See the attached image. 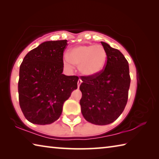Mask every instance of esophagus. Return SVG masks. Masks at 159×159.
Instances as JSON below:
<instances>
[{
  "instance_id": "obj_1",
  "label": "esophagus",
  "mask_w": 159,
  "mask_h": 159,
  "mask_svg": "<svg viewBox=\"0 0 159 159\" xmlns=\"http://www.w3.org/2000/svg\"><path fill=\"white\" fill-rule=\"evenodd\" d=\"M81 83H82V80L79 79V80H78V88L80 87V85L81 84Z\"/></svg>"
}]
</instances>
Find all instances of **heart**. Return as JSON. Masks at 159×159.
Instances as JSON below:
<instances>
[{
  "mask_svg": "<svg viewBox=\"0 0 159 159\" xmlns=\"http://www.w3.org/2000/svg\"><path fill=\"white\" fill-rule=\"evenodd\" d=\"M107 59L106 50L102 45H83L75 47L64 58V64L71 68V64L79 66L80 74L92 76L103 69Z\"/></svg>",
  "mask_w": 159,
  "mask_h": 159,
  "instance_id": "heart-1",
  "label": "heart"
}]
</instances>
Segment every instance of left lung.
<instances>
[{"mask_svg":"<svg viewBox=\"0 0 159 159\" xmlns=\"http://www.w3.org/2000/svg\"><path fill=\"white\" fill-rule=\"evenodd\" d=\"M107 59L103 69L92 76H81L80 100L87 121L104 125L119 117L126 106L130 84L128 62L119 50L101 42Z\"/></svg>","mask_w":159,"mask_h":159,"instance_id":"8db88e82","label":"left lung"}]
</instances>
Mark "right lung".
I'll list each match as a JSON object with an SVG mask.
<instances>
[{
	"mask_svg": "<svg viewBox=\"0 0 159 159\" xmlns=\"http://www.w3.org/2000/svg\"><path fill=\"white\" fill-rule=\"evenodd\" d=\"M66 40L46 41L26 54L20 67L19 102L25 117L34 124H50L60 118L63 104L79 77L62 74Z\"/></svg>",
	"mask_w": 159,
	"mask_h": 159,
	"instance_id": "right-lung-1",
	"label": "right lung"
}]
</instances>
